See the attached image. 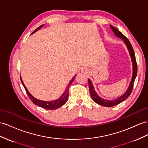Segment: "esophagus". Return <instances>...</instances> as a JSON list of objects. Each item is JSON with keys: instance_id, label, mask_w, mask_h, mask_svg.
I'll use <instances>...</instances> for the list:
<instances>
[{"instance_id": "esophagus-1", "label": "esophagus", "mask_w": 148, "mask_h": 148, "mask_svg": "<svg viewBox=\"0 0 148 148\" xmlns=\"http://www.w3.org/2000/svg\"><path fill=\"white\" fill-rule=\"evenodd\" d=\"M81 73H83V74H88V70L87 69H83L82 71H81Z\"/></svg>"}]
</instances>
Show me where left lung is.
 <instances>
[{
  "mask_svg": "<svg viewBox=\"0 0 148 148\" xmlns=\"http://www.w3.org/2000/svg\"><path fill=\"white\" fill-rule=\"evenodd\" d=\"M111 28L112 30V31L114 33V35L117 37H119L120 39H123L124 43L125 45H126V47L128 49L129 52H130V55L131 58V61L132 64V78L131 81L130 82V84L129 85L128 88L127 89L126 91L125 92L122 96H121L117 99H113V100H107V99H104L103 98L101 97L100 96H98V94L96 92L95 89L92 84V82L90 79H88V83H89V91L90 94L91 96V97L92 100L95 102L96 103L99 104L101 106H103L106 107H112L116 106L117 104H120L122 103L123 101L126 100L127 98L130 96V94L132 92V88H133L134 82L135 81V79L136 77V75H137V71H138V67H137V64H136V60L135 58V54L133 50V48H132V45L130 43V42L127 39L126 37H125L122 33H121L118 29L115 28L114 26L111 25Z\"/></svg>",
  "mask_w": 148,
  "mask_h": 148,
  "instance_id": "left-lung-1",
  "label": "left lung"
}]
</instances>
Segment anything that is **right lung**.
Returning a JSON list of instances; mask_svg holds the SVG:
<instances>
[{"label":"right lung","instance_id":"1","mask_svg":"<svg viewBox=\"0 0 148 148\" xmlns=\"http://www.w3.org/2000/svg\"><path fill=\"white\" fill-rule=\"evenodd\" d=\"M43 26H44V25H40V27H38L37 29H36L35 31L32 33V34L34 33H35L36 32H37L38 30H39L40 29H41V27H42ZM75 75L74 77H73V78L71 79L69 84H68V85L67 86L66 88L65 89V91H64V93L62 94V96H60V97L58 99H56V100H54V101H41V100L38 99H37V98L34 97L32 95V94L29 92V90H27V88H26V87L25 86L23 81H22V79L21 77V81L22 85H23L24 87V88L25 89V91H26V92H27L28 96L29 97L30 99H31V100L32 101V103L38 106H40V107L44 109H49V110H54V109H58L60 107H61L62 106H63L64 104H66V103L68 99V97H69V86L72 84V82L74 81Z\"/></svg>","mask_w":148,"mask_h":148}]
</instances>
